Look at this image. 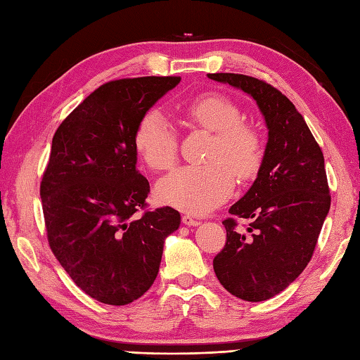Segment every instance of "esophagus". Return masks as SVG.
Listing matches in <instances>:
<instances>
[{"mask_svg": "<svg viewBox=\"0 0 360 360\" xmlns=\"http://www.w3.org/2000/svg\"><path fill=\"white\" fill-rule=\"evenodd\" d=\"M182 223H184L186 226H198L201 223V221L193 218L192 215H184V217H182Z\"/></svg>", "mask_w": 360, "mask_h": 360, "instance_id": "esophagus-1", "label": "esophagus"}]
</instances>
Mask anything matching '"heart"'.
<instances>
[{
    "mask_svg": "<svg viewBox=\"0 0 360 360\" xmlns=\"http://www.w3.org/2000/svg\"><path fill=\"white\" fill-rule=\"evenodd\" d=\"M186 124L213 133L205 153L207 165L186 167L159 181L160 201L190 213H205L226 201L233 190V174L248 181L263 162V139L258 129L241 120L238 103L221 93H205L179 105ZM137 155L155 172L178 162L174 129L158 110H150L134 129Z\"/></svg>",
    "mask_w": 360,
    "mask_h": 360,
    "instance_id": "b5f03b06",
    "label": "heart"
}]
</instances>
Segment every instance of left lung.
Wrapping results in <instances>:
<instances>
[{
  "label": "left lung",
  "mask_w": 360,
  "mask_h": 360,
  "mask_svg": "<svg viewBox=\"0 0 360 360\" xmlns=\"http://www.w3.org/2000/svg\"><path fill=\"white\" fill-rule=\"evenodd\" d=\"M254 97L263 112L267 143L257 179L223 221L227 238L213 258L221 285L246 302L286 289L308 266L330 212L325 159L294 103L264 80L243 74H207ZM236 217L251 221L246 231Z\"/></svg>",
  "instance_id": "1"
}]
</instances>
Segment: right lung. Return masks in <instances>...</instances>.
Wrapping results in <instances>:
<instances>
[{"label": "right lung", "mask_w": 360, "mask_h": 360, "mask_svg": "<svg viewBox=\"0 0 360 360\" xmlns=\"http://www.w3.org/2000/svg\"><path fill=\"white\" fill-rule=\"evenodd\" d=\"M179 82L105 83L53 134L40 184L49 246L75 285L105 304L122 307L147 292L164 241L181 224L168 205L147 210L150 184L136 168L133 141L139 119Z\"/></svg>", "instance_id": "right-lung-1"}]
</instances>
